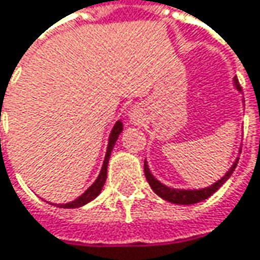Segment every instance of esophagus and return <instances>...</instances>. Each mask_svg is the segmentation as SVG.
<instances>
[{"mask_svg": "<svg viewBox=\"0 0 260 260\" xmlns=\"http://www.w3.org/2000/svg\"><path fill=\"white\" fill-rule=\"evenodd\" d=\"M130 120L133 121V122H139L140 121V112L136 108H133V109L130 111Z\"/></svg>", "mask_w": 260, "mask_h": 260, "instance_id": "obj_1", "label": "esophagus"}]
</instances>
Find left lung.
<instances>
[{
	"instance_id": "left-lung-1",
	"label": "left lung",
	"mask_w": 260,
	"mask_h": 260,
	"mask_svg": "<svg viewBox=\"0 0 260 260\" xmlns=\"http://www.w3.org/2000/svg\"><path fill=\"white\" fill-rule=\"evenodd\" d=\"M235 85L240 88L237 80H235ZM237 162H238V159L234 162V166L228 170V173L222 177L220 180H217L216 183H213L212 186L204 188V189H195V191H186V189H182V191H180V189H173V188H169V186L159 183L157 179L149 173L146 162H145V166H143V170H145V177H146L149 186L154 189L155 194L159 195L161 198H164L166 201H170V203H175V204H195V203H200V201H203V200L209 198L212 194H214V192H216V191L230 179V176L232 175V172H234L235 167H237Z\"/></svg>"
}]
</instances>
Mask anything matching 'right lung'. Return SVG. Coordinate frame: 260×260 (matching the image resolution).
<instances>
[{
	"label": "right lung",
	"mask_w": 260,
	"mask_h": 260,
	"mask_svg": "<svg viewBox=\"0 0 260 260\" xmlns=\"http://www.w3.org/2000/svg\"><path fill=\"white\" fill-rule=\"evenodd\" d=\"M122 132V124L121 121H117V124L114 125L112 132H111V136H109V143H108V149H106V155H105V159H103V166L102 170H101V175L96 179V182L84 192L81 197H78L77 200H74L72 203H66V204H60V207L63 209H75V207H81L84 204L90 203L91 200H94L98 195L101 194L102 191L103 185H105V180H106V172H108V161H109V157H111V151L115 145V142L118 139L120 133Z\"/></svg>",
	"instance_id": "1"
}]
</instances>
